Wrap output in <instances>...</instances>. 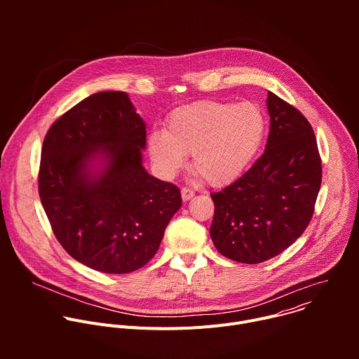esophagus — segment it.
<instances>
[{
	"label": "esophagus",
	"mask_w": 359,
	"mask_h": 359,
	"mask_svg": "<svg viewBox=\"0 0 359 359\" xmlns=\"http://www.w3.org/2000/svg\"><path fill=\"white\" fill-rule=\"evenodd\" d=\"M193 196H194V191H193V190H190V189H187V187H183V189H182V198H183V201H189Z\"/></svg>",
	"instance_id": "34e87169"
}]
</instances>
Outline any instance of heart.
<instances>
[{"mask_svg": "<svg viewBox=\"0 0 359 359\" xmlns=\"http://www.w3.org/2000/svg\"><path fill=\"white\" fill-rule=\"evenodd\" d=\"M266 116L252 102L198 100L175 109L147 150L159 173L173 176L191 153L193 169L215 187L237 180L263 144Z\"/></svg>", "mask_w": 359, "mask_h": 359, "instance_id": "b5f03b06", "label": "heart"}]
</instances>
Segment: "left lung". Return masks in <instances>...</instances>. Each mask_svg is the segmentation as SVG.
<instances>
[{"mask_svg": "<svg viewBox=\"0 0 359 359\" xmlns=\"http://www.w3.org/2000/svg\"><path fill=\"white\" fill-rule=\"evenodd\" d=\"M270 133L248 172L212 193V240L224 257L259 264L288 248L310 224L323 168L314 130L294 107L269 90Z\"/></svg>", "mask_w": 359, "mask_h": 359, "instance_id": "1", "label": "left lung"}]
</instances>
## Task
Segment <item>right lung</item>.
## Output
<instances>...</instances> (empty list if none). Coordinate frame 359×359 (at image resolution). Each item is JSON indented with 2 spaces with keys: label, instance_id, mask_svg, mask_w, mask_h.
<instances>
[{
  "label": "right lung",
  "instance_id": "right-lung-1",
  "mask_svg": "<svg viewBox=\"0 0 359 359\" xmlns=\"http://www.w3.org/2000/svg\"><path fill=\"white\" fill-rule=\"evenodd\" d=\"M146 125L126 92L93 93L49 128L38 190L72 259L108 274L132 273L156 254L182 206L180 190L143 168Z\"/></svg>",
  "mask_w": 359,
  "mask_h": 359
}]
</instances>
